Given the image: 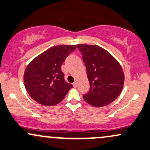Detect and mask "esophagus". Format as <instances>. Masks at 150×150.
<instances>
[{"instance_id": "1", "label": "esophagus", "mask_w": 150, "mask_h": 150, "mask_svg": "<svg viewBox=\"0 0 150 150\" xmlns=\"http://www.w3.org/2000/svg\"><path fill=\"white\" fill-rule=\"evenodd\" d=\"M73 85L75 86V87H77V81H75V82H73Z\"/></svg>"}]
</instances>
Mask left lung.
<instances>
[{
	"mask_svg": "<svg viewBox=\"0 0 150 150\" xmlns=\"http://www.w3.org/2000/svg\"><path fill=\"white\" fill-rule=\"evenodd\" d=\"M85 64L90 89L83 96L94 107L113 102L122 92L124 74L120 63L103 48L92 45H77Z\"/></svg>",
	"mask_w": 150,
	"mask_h": 150,
	"instance_id": "1",
	"label": "left lung"
}]
</instances>
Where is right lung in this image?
I'll return each instance as SVG.
<instances>
[{"label": "right lung", "instance_id": "right-lung-1", "mask_svg": "<svg viewBox=\"0 0 150 150\" xmlns=\"http://www.w3.org/2000/svg\"><path fill=\"white\" fill-rule=\"evenodd\" d=\"M77 45H57L49 48L28 64L23 74L25 88L36 102L47 106L63 100L73 85L64 80L61 65Z\"/></svg>", "mask_w": 150, "mask_h": 150}]
</instances>
